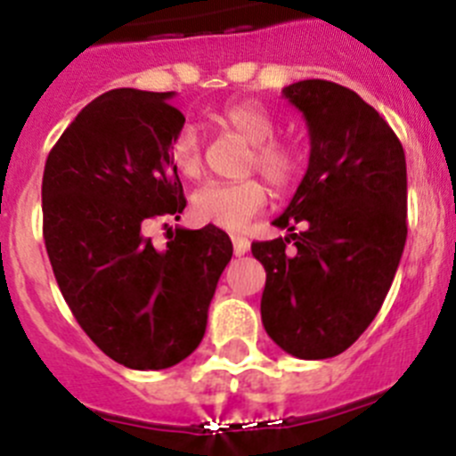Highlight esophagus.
Wrapping results in <instances>:
<instances>
[{"label": "esophagus", "mask_w": 456, "mask_h": 456, "mask_svg": "<svg viewBox=\"0 0 456 456\" xmlns=\"http://www.w3.org/2000/svg\"><path fill=\"white\" fill-rule=\"evenodd\" d=\"M232 251H235V256H244V253L251 248V241L247 240V237H241V235H232Z\"/></svg>", "instance_id": "1"}]
</instances>
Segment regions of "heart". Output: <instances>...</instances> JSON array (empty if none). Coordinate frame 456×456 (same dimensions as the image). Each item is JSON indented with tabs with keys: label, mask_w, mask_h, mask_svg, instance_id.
<instances>
[{
	"label": "heart",
	"mask_w": 456,
	"mask_h": 456,
	"mask_svg": "<svg viewBox=\"0 0 456 456\" xmlns=\"http://www.w3.org/2000/svg\"><path fill=\"white\" fill-rule=\"evenodd\" d=\"M212 120L231 130L251 148L248 167L257 168L273 189L285 191L294 187L304 171V155L288 141L276 136V120L263 104L237 100L212 111ZM168 157L183 178H199L203 171L200 136L193 125H183L168 141ZM267 203L263 180L247 178L237 183H205L191 193V209L200 221L225 231H241Z\"/></svg>",
	"instance_id": "b5f03b06"
}]
</instances>
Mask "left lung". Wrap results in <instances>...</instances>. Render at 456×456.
I'll return each instance as SVG.
<instances>
[{"mask_svg": "<svg viewBox=\"0 0 456 456\" xmlns=\"http://www.w3.org/2000/svg\"><path fill=\"white\" fill-rule=\"evenodd\" d=\"M283 98L308 125V171L273 219L289 235L253 241L251 253L267 272L265 331L292 356L320 361L352 347L388 294L406 241V159L352 88L304 79Z\"/></svg>", "mask_w": 456, "mask_h": 456, "instance_id": "left-lung-1", "label": "left lung"}]
</instances>
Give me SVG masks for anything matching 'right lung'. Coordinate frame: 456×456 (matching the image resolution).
Returning a JSON list of instances; mask_svg holds the SVG:
<instances>
[{
    "label": "right lung",
    "instance_id": "obj_1",
    "mask_svg": "<svg viewBox=\"0 0 456 456\" xmlns=\"http://www.w3.org/2000/svg\"><path fill=\"white\" fill-rule=\"evenodd\" d=\"M173 93L114 88L82 109L47 155L43 237L68 308L109 358L164 370L199 347L232 244L216 225L175 228L157 248L146 228L180 219L183 183L168 141L184 125ZM167 225V224H164Z\"/></svg>",
    "mask_w": 456,
    "mask_h": 456
}]
</instances>
